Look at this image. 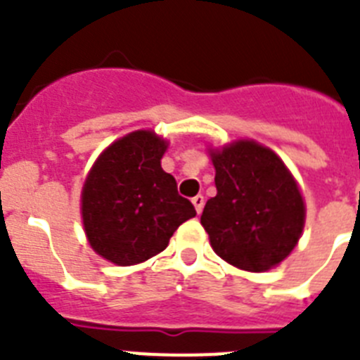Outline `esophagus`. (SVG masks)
Wrapping results in <instances>:
<instances>
[{"instance_id":"34e87169","label":"esophagus","mask_w":360,"mask_h":360,"mask_svg":"<svg viewBox=\"0 0 360 360\" xmlns=\"http://www.w3.org/2000/svg\"><path fill=\"white\" fill-rule=\"evenodd\" d=\"M191 202H193V205H195V209H196V212H202V209H203V196L202 195H196L195 198L191 200Z\"/></svg>"}]
</instances>
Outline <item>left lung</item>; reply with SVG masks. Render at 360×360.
Segmentation results:
<instances>
[{"label":"left lung","mask_w":360,"mask_h":360,"mask_svg":"<svg viewBox=\"0 0 360 360\" xmlns=\"http://www.w3.org/2000/svg\"><path fill=\"white\" fill-rule=\"evenodd\" d=\"M211 158L218 193L205 203L202 225L214 252L252 272L281 263L304 225L303 196L285 164L252 141L212 151Z\"/></svg>","instance_id":"left-lung-1"}]
</instances>
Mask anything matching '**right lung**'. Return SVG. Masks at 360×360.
<instances>
[{"label":"right lung","instance_id":"1","mask_svg":"<svg viewBox=\"0 0 360 360\" xmlns=\"http://www.w3.org/2000/svg\"><path fill=\"white\" fill-rule=\"evenodd\" d=\"M167 142L153 131L122 136L98 157L82 187V224L91 249L120 266L162 252L195 205L178 195L160 158Z\"/></svg>","mask_w":360,"mask_h":360}]
</instances>
